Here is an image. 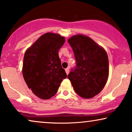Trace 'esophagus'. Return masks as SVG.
Masks as SVG:
<instances>
[{
  "label": "esophagus",
  "mask_w": 132,
  "mask_h": 132,
  "mask_svg": "<svg viewBox=\"0 0 132 132\" xmlns=\"http://www.w3.org/2000/svg\"><path fill=\"white\" fill-rule=\"evenodd\" d=\"M65 72H66V74L67 75H68V73H69V72H70V70H69V68H66L65 69Z\"/></svg>",
  "instance_id": "obj_1"
}]
</instances>
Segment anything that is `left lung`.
Here are the masks:
<instances>
[{"label": "left lung", "mask_w": 132, "mask_h": 132, "mask_svg": "<svg viewBox=\"0 0 132 132\" xmlns=\"http://www.w3.org/2000/svg\"><path fill=\"white\" fill-rule=\"evenodd\" d=\"M73 48L76 66L68 78L76 93L84 98H91L102 91L109 76V60L106 52L93 39L76 35L68 39Z\"/></svg>", "instance_id": "8db88e82"}]
</instances>
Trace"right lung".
Listing matches in <instances>:
<instances>
[{
	"instance_id": "right-lung-1",
	"label": "right lung",
	"mask_w": 132,
	"mask_h": 132,
	"mask_svg": "<svg viewBox=\"0 0 132 132\" xmlns=\"http://www.w3.org/2000/svg\"><path fill=\"white\" fill-rule=\"evenodd\" d=\"M64 43V37L48 32L25 52L23 77L28 88L39 98L47 100L54 96L61 82L67 77L58 55Z\"/></svg>"
}]
</instances>
